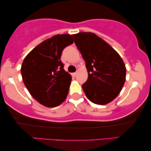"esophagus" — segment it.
<instances>
[{"mask_svg":"<svg viewBox=\"0 0 151 151\" xmlns=\"http://www.w3.org/2000/svg\"><path fill=\"white\" fill-rule=\"evenodd\" d=\"M77 75V73H76V72H75V73H71V76H73V77H75V76Z\"/></svg>","mask_w":151,"mask_h":151,"instance_id":"esophagus-1","label":"esophagus"}]
</instances>
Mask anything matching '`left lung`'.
Returning <instances> with one entry per match:
<instances>
[{
  "instance_id": "obj_1",
  "label": "left lung",
  "mask_w": 151,
  "mask_h": 151,
  "mask_svg": "<svg viewBox=\"0 0 151 151\" xmlns=\"http://www.w3.org/2000/svg\"><path fill=\"white\" fill-rule=\"evenodd\" d=\"M85 60L88 79L82 88L88 100L104 105L113 101L121 91L126 80V67L108 43L93 33L72 35Z\"/></svg>"
}]
</instances>
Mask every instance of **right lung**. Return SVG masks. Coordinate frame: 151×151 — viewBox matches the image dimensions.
<instances>
[{
    "label": "right lung",
    "mask_w": 151,
    "mask_h": 151,
    "mask_svg": "<svg viewBox=\"0 0 151 151\" xmlns=\"http://www.w3.org/2000/svg\"><path fill=\"white\" fill-rule=\"evenodd\" d=\"M73 43L71 35H55L35 47L22 63L24 85L45 106H58L67 98L71 76L64 69L60 58L63 49Z\"/></svg>",
    "instance_id": "1"
}]
</instances>
